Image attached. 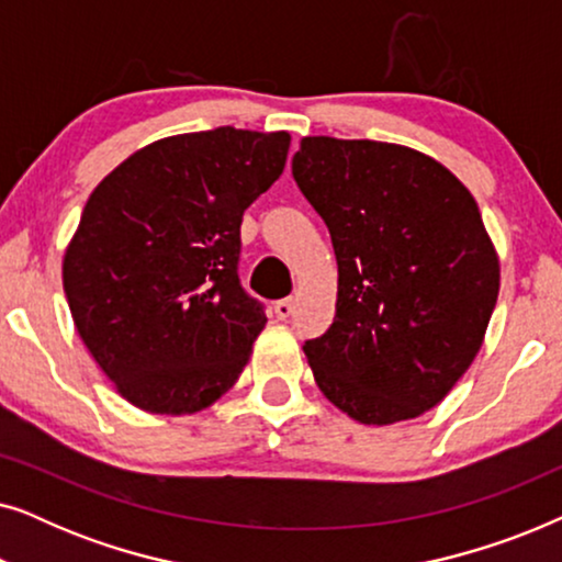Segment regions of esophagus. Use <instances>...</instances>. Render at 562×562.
<instances>
[{"label":"esophagus","instance_id":"1","mask_svg":"<svg viewBox=\"0 0 562 562\" xmlns=\"http://www.w3.org/2000/svg\"><path fill=\"white\" fill-rule=\"evenodd\" d=\"M273 312L279 319H289L291 312H294V299H281V302H276Z\"/></svg>","mask_w":562,"mask_h":562}]
</instances>
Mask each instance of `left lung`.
<instances>
[{
  "label": "left lung",
  "instance_id": "1",
  "mask_svg": "<svg viewBox=\"0 0 562 562\" xmlns=\"http://www.w3.org/2000/svg\"><path fill=\"white\" fill-rule=\"evenodd\" d=\"M291 171L337 258L335 319L304 342L322 394L360 425L432 409L479 356L498 256L471 191L396 143L302 137Z\"/></svg>",
  "mask_w": 562,
  "mask_h": 562
}]
</instances>
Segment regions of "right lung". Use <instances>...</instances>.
Wrapping results in <instances>:
<instances>
[{"label":"right lung","instance_id":"obj_1","mask_svg":"<svg viewBox=\"0 0 562 562\" xmlns=\"http://www.w3.org/2000/svg\"><path fill=\"white\" fill-rule=\"evenodd\" d=\"M291 135H171L91 191L64 256L76 333L122 398L202 412L235 386L266 314L237 279L243 214L286 166Z\"/></svg>","mask_w":562,"mask_h":562}]
</instances>
